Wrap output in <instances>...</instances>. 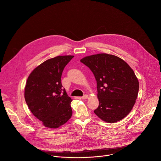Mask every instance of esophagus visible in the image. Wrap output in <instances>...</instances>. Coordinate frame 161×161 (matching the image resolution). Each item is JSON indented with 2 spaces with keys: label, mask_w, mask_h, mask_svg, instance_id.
I'll return each mask as SVG.
<instances>
[{
  "label": "esophagus",
  "mask_w": 161,
  "mask_h": 161,
  "mask_svg": "<svg viewBox=\"0 0 161 161\" xmlns=\"http://www.w3.org/2000/svg\"><path fill=\"white\" fill-rule=\"evenodd\" d=\"M88 98V95H87V94H85L84 96H83L82 97V99H87Z\"/></svg>",
  "instance_id": "esophagus-1"
}]
</instances>
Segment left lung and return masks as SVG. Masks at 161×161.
Returning a JSON list of instances; mask_svg holds the SVG:
<instances>
[{"label": "left lung", "mask_w": 161, "mask_h": 161, "mask_svg": "<svg viewBox=\"0 0 161 161\" xmlns=\"http://www.w3.org/2000/svg\"><path fill=\"white\" fill-rule=\"evenodd\" d=\"M80 62L91 69L97 82L99 105L94 113L108 123L124 119L135 104L139 89L133 70L124 60L110 54L87 56Z\"/></svg>", "instance_id": "obj_1"}]
</instances>
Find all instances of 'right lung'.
<instances>
[{"label":"right lung","mask_w":161,"mask_h":161,"mask_svg":"<svg viewBox=\"0 0 161 161\" xmlns=\"http://www.w3.org/2000/svg\"><path fill=\"white\" fill-rule=\"evenodd\" d=\"M73 55L57 56L37 66L25 87V102L33 115L45 127L57 128L72 116V99L62 88L61 76Z\"/></svg>","instance_id":"1"}]
</instances>
